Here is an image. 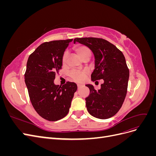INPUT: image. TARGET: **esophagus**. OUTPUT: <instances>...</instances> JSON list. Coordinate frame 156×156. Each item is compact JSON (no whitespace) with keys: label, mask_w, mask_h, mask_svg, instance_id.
<instances>
[{"label":"esophagus","mask_w":156,"mask_h":156,"mask_svg":"<svg viewBox=\"0 0 156 156\" xmlns=\"http://www.w3.org/2000/svg\"><path fill=\"white\" fill-rule=\"evenodd\" d=\"M81 87H82L81 84H77V88H78V89H79Z\"/></svg>","instance_id":"esophagus-1"}]
</instances>
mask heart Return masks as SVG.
<instances>
[{
    "mask_svg": "<svg viewBox=\"0 0 156 156\" xmlns=\"http://www.w3.org/2000/svg\"><path fill=\"white\" fill-rule=\"evenodd\" d=\"M75 52L77 53V54L78 55V56L81 59L86 57V56H90V57L91 51L88 48V47L85 45L78 46L75 49ZM68 55V52L66 51L64 52V53L62 56V62L64 64L66 62V61ZM87 74H88V72L87 71L73 70L69 73V77L73 80V81L80 83L84 81V79L86 78Z\"/></svg>",
    "mask_w": 156,
    "mask_h": 156,
    "instance_id": "b5f03b06",
    "label": "heart"
}]
</instances>
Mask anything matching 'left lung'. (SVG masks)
I'll list each match as a JSON object with an SVG mask.
<instances>
[{
	"label": "left lung",
	"mask_w": 156,
	"mask_h": 156,
	"mask_svg": "<svg viewBox=\"0 0 156 156\" xmlns=\"http://www.w3.org/2000/svg\"><path fill=\"white\" fill-rule=\"evenodd\" d=\"M90 49L94 56V69L91 80L103 79L100 90L86 84L90 95L86 98L88 112L94 117L107 119L115 115L124 101L129 72L123 53L115 45L104 39L81 37L74 39Z\"/></svg>",
	"instance_id": "obj_1"
}]
</instances>
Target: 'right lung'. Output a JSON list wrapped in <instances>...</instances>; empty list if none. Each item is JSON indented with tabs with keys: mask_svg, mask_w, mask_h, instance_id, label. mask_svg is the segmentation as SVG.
I'll return each instance as SVG.
<instances>
[{
	"mask_svg": "<svg viewBox=\"0 0 156 156\" xmlns=\"http://www.w3.org/2000/svg\"><path fill=\"white\" fill-rule=\"evenodd\" d=\"M72 41L45 42L27 60L25 81L30 101L37 114L49 121H57L68 115L77 89L75 83L62 86L54 83L56 72L62 68L64 51Z\"/></svg>",
	"mask_w": 156,
	"mask_h": 156,
	"instance_id": "1",
	"label": "right lung"
}]
</instances>
